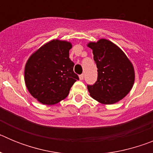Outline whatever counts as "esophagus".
Instances as JSON below:
<instances>
[{
    "label": "esophagus",
    "mask_w": 153,
    "mask_h": 153,
    "mask_svg": "<svg viewBox=\"0 0 153 153\" xmlns=\"http://www.w3.org/2000/svg\"><path fill=\"white\" fill-rule=\"evenodd\" d=\"M79 78L80 80H83V78H84V76H83V74H81V75L79 76Z\"/></svg>",
    "instance_id": "esophagus-1"
}]
</instances>
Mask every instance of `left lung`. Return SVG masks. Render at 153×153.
Returning a JSON list of instances; mask_svg holds the SVG:
<instances>
[{
	"instance_id": "8db88e82",
	"label": "left lung",
	"mask_w": 153,
	"mask_h": 153,
	"mask_svg": "<svg viewBox=\"0 0 153 153\" xmlns=\"http://www.w3.org/2000/svg\"><path fill=\"white\" fill-rule=\"evenodd\" d=\"M93 50L98 77L88 85L91 97L106 105L116 103L129 93L134 84L135 71L129 58L110 40L100 39L87 44Z\"/></svg>"
}]
</instances>
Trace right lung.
I'll return each mask as SVG.
<instances>
[{
  "label": "right lung",
  "mask_w": 153,
  "mask_h": 153,
  "mask_svg": "<svg viewBox=\"0 0 153 153\" xmlns=\"http://www.w3.org/2000/svg\"><path fill=\"white\" fill-rule=\"evenodd\" d=\"M70 42L53 40L31 54L24 68L28 91L42 104L53 105L68 96L71 86L79 79L69 57Z\"/></svg>",
  "instance_id": "1"
}]
</instances>
